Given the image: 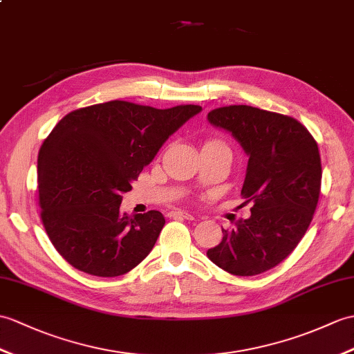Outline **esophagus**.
Returning <instances> with one entry per match:
<instances>
[{
  "mask_svg": "<svg viewBox=\"0 0 354 354\" xmlns=\"http://www.w3.org/2000/svg\"><path fill=\"white\" fill-rule=\"evenodd\" d=\"M169 217H171V218H187V220H193V216L190 214V212L179 211V209L170 211V212H169Z\"/></svg>",
  "mask_w": 354,
  "mask_h": 354,
  "instance_id": "34e87169",
  "label": "esophagus"
}]
</instances>
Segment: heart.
<instances>
[{
    "label": "heart",
    "mask_w": 354,
    "mask_h": 354,
    "mask_svg": "<svg viewBox=\"0 0 354 354\" xmlns=\"http://www.w3.org/2000/svg\"><path fill=\"white\" fill-rule=\"evenodd\" d=\"M220 142H217V140H211V142H208V143H205V145H218Z\"/></svg>",
    "instance_id": "heart-1"
}]
</instances>
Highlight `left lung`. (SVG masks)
<instances>
[{"instance_id":"obj_1","label":"left lung","mask_w":354,"mask_h":354,"mask_svg":"<svg viewBox=\"0 0 354 354\" xmlns=\"http://www.w3.org/2000/svg\"><path fill=\"white\" fill-rule=\"evenodd\" d=\"M208 120L249 155L241 197L252 214L221 227V243L207 254L231 274H261L291 254L314 218L323 174L318 145L297 119L250 105L220 106Z\"/></svg>"}]
</instances>
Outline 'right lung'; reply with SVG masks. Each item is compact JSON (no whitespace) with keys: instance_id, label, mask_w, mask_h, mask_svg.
Returning <instances> with one entry per match:
<instances>
[{"instance_id":"1","label":"right lung","mask_w":354,"mask_h":354,"mask_svg":"<svg viewBox=\"0 0 354 354\" xmlns=\"http://www.w3.org/2000/svg\"><path fill=\"white\" fill-rule=\"evenodd\" d=\"M201 110L116 100L73 110L57 123L39 151V207L49 240L72 267L116 277L149 254L166 220L153 209L122 214V194Z\"/></svg>"}]
</instances>
